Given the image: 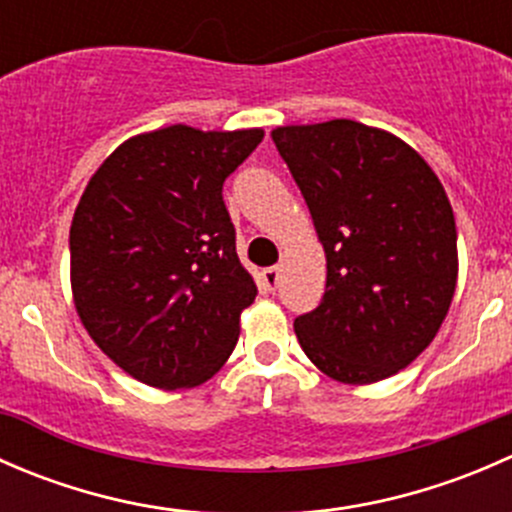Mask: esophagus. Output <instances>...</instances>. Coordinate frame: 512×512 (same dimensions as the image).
Wrapping results in <instances>:
<instances>
[{
  "label": "esophagus",
  "mask_w": 512,
  "mask_h": 512,
  "mask_svg": "<svg viewBox=\"0 0 512 512\" xmlns=\"http://www.w3.org/2000/svg\"><path fill=\"white\" fill-rule=\"evenodd\" d=\"M262 282H265V287L270 292H275L277 285H280V267H267V270H262Z\"/></svg>",
  "instance_id": "esophagus-1"
}]
</instances>
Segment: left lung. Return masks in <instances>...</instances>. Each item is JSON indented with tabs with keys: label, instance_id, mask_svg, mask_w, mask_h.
I'll return each mask as SVG.
<instances>
[{
	"label": "left lung",
	"instance_id": "left-lung-1",
	"mask_svg": "<svg viewBox=\"0 0 512 512\" xmlns=\"http://www.w3.org/2000/svg\"><path fill=\"white\" fill-rule=\"evenodd\" d=\"M327 257L322 304L294 319L299 347L342 384L411 364L441 329L458 282L456 220L409 143L349 118L272 131Z\"/></svg>",
	"mask_w": 512,
	"mask_h": 512
}]
</instances>
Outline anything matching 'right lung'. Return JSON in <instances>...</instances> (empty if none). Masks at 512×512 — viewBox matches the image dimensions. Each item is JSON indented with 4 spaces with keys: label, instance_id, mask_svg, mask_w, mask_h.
Masks as SVG:
<instances>
[{
    "label": "right lung",
    "instance_id": "right-lung-1",
    "mask_svg": "<svg viewBox=\"0 0 512 512\" xmlns=\"http://www.w3.org/2000/svg\"><path fill=\"white\" fill-rule=\"evenodd\" d=\"M262 136L185 123L138 133L103 160L76 205V314L141 384L200 386L235 349L257 287L237 257L223 183Z\"/></svg>",
    "mask_w": 512,
    "mask_h": 512
}]
</instances>
